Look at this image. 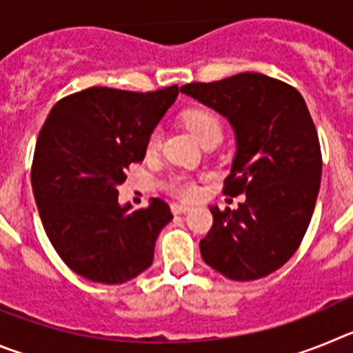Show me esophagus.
Instances as JSON below:
<instances>
[{"label": "esophagus", "instance_id": "obj_1", "mask_svg": "<svg viewBox=\"0 0 353 353\" xmlns=\"http://www.w3.org/2000/svg\"><path fill=\"white\" fill-rule=\"evenodd\" d=\"M191 210V207H187V205L183 203H171V212H173L174 215H179V214H185V212Z\"/></svg>", "mask_w": 353, "mask_h": 353}]
</instances>
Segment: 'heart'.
Listing matches in <instances>:
<instances>
[{
	"instance_id": "b5f03b06",
	"label": "heart",
	"mask_w": 353,
	"mask_h": 353,
	"mask_svg": "<svg viewBox=\"0 0 353 353\" xmlns=\"http://www.w3.org/2000/svg\"><path fill=\"white\" fill-rule=\"evenodd\" d=\"M183 123L185 127L192 132L196 139L199 143L207 141L210 138H219L223 134V127H221L219 117L210 111V109L205 108H192L189 111H185L183 114ZM159 146H161V132L154 130L150 134L148 139H146V152L148 154H154L157 152ZM171 192H174L176 196H182V198H192L196 194V187L191 180L187 176H176V179L171 180L170 183Z\"/></svg>"
}]
</instances>
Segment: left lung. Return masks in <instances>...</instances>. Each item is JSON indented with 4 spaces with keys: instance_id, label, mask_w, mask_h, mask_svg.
Wrapping results in <instances>:
<instances>
[{
    "instance_id": "1",
    "label": "left lung",
    "mask_w": 353,
    "mask_h": 353,
    "mask_svg": "<svg viewBox=\"0 0 353 353\" xmlns=\"http://www.w3.org/2000/svg\"><path fill=\"white\" fill-rule=\"evenodd\" d=\"M180 92L232 125L235 157L224 192L245 194L235 210L210 207L201 258L233 281L269 276L301 245L320 191L322 154L307 105L290 84L252 72Z\"/></svg>"
}]
</instances>
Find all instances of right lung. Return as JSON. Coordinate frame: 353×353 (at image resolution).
Instances as JSON below:
<instances>
[{"label":"right lung","mask_w":353,"mask_h":353,"mask_svg":"<svg viewBox=\"0 0 353 353\" xmlns=\"http://www.w3.org/2000/svg\"><path fill=\"white\" fill-rule=\"evenodd\" d=\"M93 86L56 102L35 146L31 187L43 230L61 260L84 279L121 285L148 269L170 205H120L127 168L141 162L146 139L179 97Z\"/></svg>","instance_id":"add662e5"}]
</instances>
